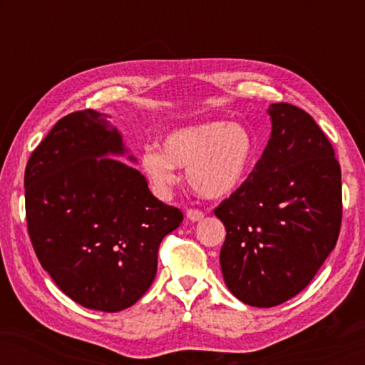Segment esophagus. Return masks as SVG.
I'll return each mask as SVG.
<instances>
[{
  "label": "esophagus",
  "instance_id": "esophagus-1",
  "mask_svg": "<svg viewBox=\"0 0 365 365\" xmlns=\"http://www.w3.org/2000/svg\"><path fill=\"white\" fill-rule=\"evenodd\" d=\"M186 217L189 219V221L197 222V221H201V219L204 217V212L199 211V209H189V211L186 212Z\"/></svg>",
  "mask_w": 365,
  "mask_h": 365
}]
</instances>
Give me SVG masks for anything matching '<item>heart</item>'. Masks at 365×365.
<instances>
[{
    "mask_svg": "<svg viewBox=\"0 0 365 365\" xmlns=\"http://www.w3.org/2000/svg\"><path fill=\"white\" fill-rule=\"evenodd\" d=\"M256 158V139L241 123L211 121L174 129L163 139V151L144 149L141 169L158 194L178 181L176 168L187 169V184L207 199L231 196L244 186Z\"/></svg>",
    "mask_w": 365,
    "mask_h": 365,
    "instance_id": "heart-1",
    "label": "heart"
}]
</instances>
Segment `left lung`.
Here are the masks:
<instances>
[{
    "mask_svg": "<svg viewBox=\"0 0 365 365\" xmlns=\"http://www.w3.org/2000/svg\"><path fill=\"white\" fill-rule=\"evenodd\" d=\"M272 131L241 189L214 214L226 227L221 271L229 291L254 307L289 301L336 247L341 168L316 121L287 103L267 109Z\"/></svg>",
    "mask_w": 365,
    "mask_h": 365,
    "instance_id": "8db88e82",
    "label": "left lung"
}]
</instances>
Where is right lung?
<instances>
[{
	"label": "right lung",
	"mask_w": 365,
	"mask_h": 365,
	"mask_svg": "<svg viewBox=\"0 0 365 365\" xmlns=\"http://www.w3.org/2000/svg\"><path fill=\"white\" fill-rule=\"evenodd\" d=\"M108 114L84 109L54 124L24 171L28 232L54 284L83 307L118 312L144 296L159 244L182 212L151 194Z\"/></svg>",
	"instance_id": "right-lung-1"
}]
</instances>
